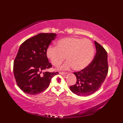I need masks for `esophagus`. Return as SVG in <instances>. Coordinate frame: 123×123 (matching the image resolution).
Here are the masks:
<instances>
[{
  "mask_svg": "<svg viewBox=\"0 0 123 123\" xmlns=\"http://www.w3.org/2000/svg\"><path fill=\"white\" fill-rule=\"evenodd\" d=\"M59 74H61V75H66V74H67V73H66V72H59Z\"/></svg>",
  "mask_w": 123,
  "mask_h": 123,
  "instance_id": "1",
  "label": "esophagus"
}]
</instances>
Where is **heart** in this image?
<instances>
[{"label":"heart","instance_id":"obj_1","mask_svg":"<svg viewBox=\"0 0 123 123\" xmlns=\"http://www.w3.org/2000/svg\"><path fill=\"white\" fill-rule=\"evenodd\" d=\"M47 57L52 65L59 66L68 60L62 67L63 69L72 67L76 71L86 68L91 62L94 53L92 42L88 39L67 37L58 40L56 47L49 46L46 50Z\"/></svg>","mask_w":123,"mask_h":123}]
</instances>
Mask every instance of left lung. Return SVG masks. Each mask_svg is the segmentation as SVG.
<instances>
[{"label":"left lung","instance_id":"1","mask_svg":"<svg viewBox=\"0 0 123 123\" xmlns=\"http://www.w3.org/2000/svg\"><path fill=\"white\" fill-rule=\"evenodd\" d=\"M96 53L93 61L85 69L74 72L77 82L70 86L73 93L80 96L90 95L100 88L108 72V56L105 49L95 41Z\"/></svg>","mask_w":123,"mask_h":123}]
</instances>
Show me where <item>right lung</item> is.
Wrapping results in <instances>:
<instances>
[{"instance_id":"add662e5","label":"right lung","mask_w":123,"mask_h":123,"mask_svg":"<svg viewBox=\"0 0 123 123\" xmlns=\"http://www.w3.org/2000/svg\"><path fill=\"white\" fill-rule=\"evenodd\" d=\"M57 34L40 33L20 45L13 63V73L18 86L24 92L36 95L49 86L51 78L58 72H44L52 67L46 50Z\"/></svg>"}]
</instances>
